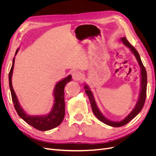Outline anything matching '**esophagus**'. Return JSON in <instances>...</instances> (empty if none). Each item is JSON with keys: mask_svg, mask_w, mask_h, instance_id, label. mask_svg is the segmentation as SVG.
<instances>
[{"mask_svg": "<svg viewBox=\"0 0 156 156\" xmlns=\"http://www.w3.org/2000/svg\"><path fill=\"white\" fill-rule=\"evenodd\" d=\"M72 75L75 81H79V80H80L81 78V73L79 72L78 71H74V72H73Z\"/></svg>", "mask_w": 156, "mask_h": 156, "instance_id": "obj_1", "label": "esophagus"}]
</instances>
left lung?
Wrapping results in <instances>:
<instances>
[{
    "mask_svg": "<svg viewBox=\"0 0 156 156\" xmlns=\"http://www.w3.org/2000/svg\"><path fill=\"white\" fill-rule=\"evenodd\" d=\"M121 40L123 42V44L127 46V48H129L131 51L134 54L135 56V57L138 61V63L140 67V75H141V80H140V92L139 94V100L136 103V104L135 107V108L133 109L129 115H127L125 119L120 122H113L111 120H108L107 119L102 115V113L100 112V111L99 110V108L96 105V103L95 101V100H94V98L93 96V94L92 91L90 90L89 87L87 85L84 86V88H85V92L87 94V96L89 98L90 102L91 107H92V109L94 112V115H95L99 120H100L103 123H104L107 125L111 126L112 127H120L122 126H124L127 124L129 121H131L132 119L135 118L136 115H137L140 112V111L142 110V108L144 105L145 100H146V87H147V73H146V69L144 66V65L141 61L140 57L139 56V54L135 49L133 46H132L129 42L127 40L126 38V37H123L121 38Z\"/></svg>",
    "mask_w": 156,
    "mask_h": 156,
    "instance_id": "8db88e82",
    "label": "left lung"
}]
</instances>
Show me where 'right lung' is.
Instances as JSON below:
<instances>
[{"label":"right lung","mask_w":156,"mask_h":156,"mask_svg":"<svg viewBox=\"0 0 156 156\" xmlns=\"http://www.w3.org/2000/svg\"><path fill=\"white\" fill-rule=\"evenodd\" d=\"M19 49H17L16 55ZM15 62V57L13 59V63L11 69L9 73V84L11 91L12 101L14 107L18 115L23 120H24L27 124L40 131H48L55 128L59 126L64 119L65 115V102H64V87L68 82L71 81L72 75H69L68 77L61 80L60 81L56 84L54 90V105L53 108L48 115L44 116H30L24 111L21 107L17 100L16 93L13 90L12 84V77L13 69Z\"/></svg>","instance_id":"right-lung-1"}]
</instances>
